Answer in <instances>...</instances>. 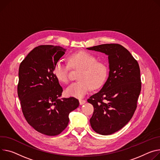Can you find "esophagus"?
Masks as SVG:
<instances>
[{
    "label": "esophagus",
    "mask_w": 160,
    "mask_h": 160,
    "mask_svg": "<svg viewBox=\"0 0 160 160\" xmlns=\"http://www.w3.org/2000/svg\"><path fill=\"white\" fill-rule=\"evenodd\" d=\"M79 102H80V104L82 105H83L86 102V101L84 99H80Z\"/></svg>",
    "instance_id": "34e87169"
}]
</instances>
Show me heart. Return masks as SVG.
<instances>
[{
  "mask_svg": "<svg viewBox=\"0 0 160 160\" xmlns=\"http://www.w3.org/2000/svg\"><path fill=\"white\" fill-rule=\"evenodd\" d=\"M92 53L82 51L72 53L69 57V63L73 69H80L77 76V82L71 83L66 89L69 96L83 98L91 89H96L102 85L108 76V68L105 64L97 61ZM70 67L62 61H58L54 68L53 73L59 82L67 83L69 82Z\"/></svg>",
  "mask_w": 160,
  "mask_h": 160,
  "instance_id": "heart-1",
  "label": "heart"
}]
</instances>
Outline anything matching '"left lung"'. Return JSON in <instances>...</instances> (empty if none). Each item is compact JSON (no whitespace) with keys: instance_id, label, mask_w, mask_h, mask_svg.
<instances>
[{"instance_id":"obj_1","label":"left lung","mask_w":160,"mask_h":160,"mask_svg":"<svg viewBox=\"0 0 160 160\" xmlns=\"http://www.w3.org/2000/svg\"><path fill=\"white\" fill-rule=\"evenodd\" d=\"M87 48L108 56V79L88 101L94 107L90 119L93 130L100 135H111L122 128L136 110L142 84L140 67L121 45L103 44Z\"/></svg>"}]
</instances>
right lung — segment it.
<instances>
[{
	"mask_svg": "<svg viewBox=\"0 0 160 160\" xmlns=\"http://www.w3.org/2000/svg\"><path fill=\"white\" fill-rule=\"evenodd\" d=\"M65 51L59 46H38L19 67L17 90L23 114L34 129L48 136L64 130L69 113L79 106L75 98H59L63 89L54 75L53 68Z\"/></svg>",
	"mask_w": 160,
	"mask_h": 160,
	"instance_id": "right-lung-1",
	"label": "right lung"
}]
</instances>
